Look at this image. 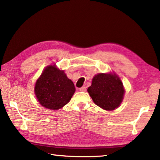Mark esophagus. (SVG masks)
<instances>
[{
    "label": "esophagus",
    "instance_id": "1",
    "mask_svg": "<svg viewBox=\"0 0 160 160\" xmlns=\"http://www.w3.org/2000/svg\"><path fill=\"white\" fill-rule=\"evenodd\" d=\"M86 87L85 86H83V87H82V88H80V91H81V92H85L86 91Z\"/></svg>",
    "mask_w": 160,
    "mask_h": 160
}]
</instances>
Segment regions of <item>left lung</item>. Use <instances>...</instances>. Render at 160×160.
I'll return each mask as SVG.
<instances>
[{
  "instance_id": "8db88e82",
  "label": "left lung",
  "mask_w": 160,
  "mask_h": 160,
  "mask_svg": "<svg viewBox=\"0 0 160 160\" xmlns=\"http://www.w3.org/2000/svg\"><path fill=\"white\" fill-rule=\"evenodd\" d=\"M89 94L95 104L104 110H114L122 102L125 90L115 73H99L93 78Z\"/></svg>"
}]
</instances>
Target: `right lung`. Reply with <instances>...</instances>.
Here are the masks:
<instances>
[{
	"label": "right lung",
	"mask_w": 160,
	"mask_h": 160,
	"mask_svg": "<svg viewBox=\"0 0 160 160\" xmlns=\"http://www.w3.org/2000/svg\"><path fill=\"white\" fill-rule=\"evenodd\" d=\"M75 91L72 80L55 65L46 68L34 87V92L39 104L51 110L60 109L68 104Z\"/></svg>",
	"instance_id": "1"
}]
</instances>
